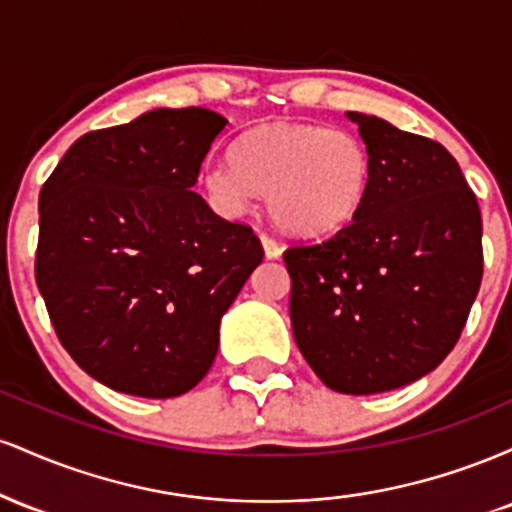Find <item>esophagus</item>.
I'll return each mask as SVG.
<instances>
[{
    "instance_id": "esophagus-1",
    "label": "esophagus",
    "mask_w": 512,
    "mask_h": 512,
    "mask_svg": "<svg viewBox=\"0 0 512 512\" xmlns=\"http://www.w3.org/2000/svg\"><path fill=\"white\" fill-rule=\"evenodd\" d=\"M262 245H264V255H267V260H276V257L281 255V245L276 243L272 236H267V233H262Z\"/></svg>"
}]
</instances>
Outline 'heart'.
<instances>
[{
  "label": "heart",
  "instance_id": "b5f03b06",
  "mask_svg": "<svg viewBox=\"0 0 512 512\" xmlns=\"http://www.w3.org/2000/svg\"><path fill=\"white\" fill-rule=\"evenodd\" d=\"M368 146L358 134L322 122H269L238 139L233 158L204 170L209 197L243 214L257 195L281 228L320 236L354 219L368 195Z\"/></svg>",
  "mask_w": 512,
  "mask_h": 512
}]
</instances>
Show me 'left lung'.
Returning a JSON list of instances; mask_svg holds the SVG:
<instances>
[{
	"mask_svg": "<svg viewBox=\"0 0 512 512\" xmlns=\"http://www.w3.org/2000/svg\"><path fill=\"white\" fill-rule=\"evenodd\" d=\"M368 146L354 219L284 252L291 327L317 378L344 395L431 373L460 339L484 274L481 211L445 146L346 113Z\"/></svg>",
	"mask_w": 512,
	"mask_h": 512,
	"instance_id": "left-lung-1",
	"label": "left lung"
}]
</instances>
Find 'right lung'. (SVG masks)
<instances>
[{"label":"right lung","instance_id":"obj_1","mask_svg":"<svg viewBox=\"0 0 512 512\" xmlns=\"http://www.w3.org/2000/svg\"><path fill=\"white\" fill-rule=\"evenodd\" d=\"M226 125L207 108L149 110L76 139L40 190L35 281L52 327L117 392L192 390L219 351L223 313L262 262L252 228L192 192Z\"/></svg>","mask_w":512,"mask_h":512}]
</instances>
